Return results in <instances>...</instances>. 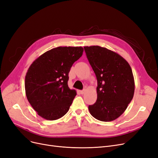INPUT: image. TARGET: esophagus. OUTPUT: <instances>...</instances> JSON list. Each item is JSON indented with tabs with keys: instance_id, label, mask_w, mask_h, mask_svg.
<instances>
[{
	"instance_id": "34e87169",
	"label": "esophagus",
	"mask_w": 158,
	"mask_h": 158,
	"mask_svg": "<svg viewBox=\"0 0 158 158\" xmlns=\"http://www.w3.org/2000/svg\"><path fill=\"white\" fill-rule=\"evenodd\" d=\"M85 89H83V90H80V94H84L85 93Z\"/></svg>"
}]
</instances>
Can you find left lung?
Instances as JSON below:
<instances>
[{
  "label": "left lung",
  "mask_w": 158,
  "mask_h": 158,
  "mask_svg": "<svg viewBox=\"0 0 158 158\" xmlns=\"http://www.w3.org/2000/svg\"><path fill=\"white\" fill-rule=\"evenodd\" d=\"M84 47L98 81L97 100L88 106L89 113L99 121L115 120L134 96L135 85L131 66L121 55L105 47Z\"/></svg>",
  "instance_id": "1"
}]
</instances>
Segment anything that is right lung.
<instances>
[{"mask_svg": "<svg viewBox=\"0 0 158 158\" xmlns=\"http://www.w3.org/2000/svg\"><path fill=\"white\" fill-rule=\"evenodd\" d=\"M82 47H58L33 62L25 78L26 97L40 117L54 121L69 111L76 95L68 85L69 73L83 54Z\"/></svg>", "mask_w": 158, "mask_h": 158, "instance_id": "obj_1", "label": "right lung"}]
</instances>
